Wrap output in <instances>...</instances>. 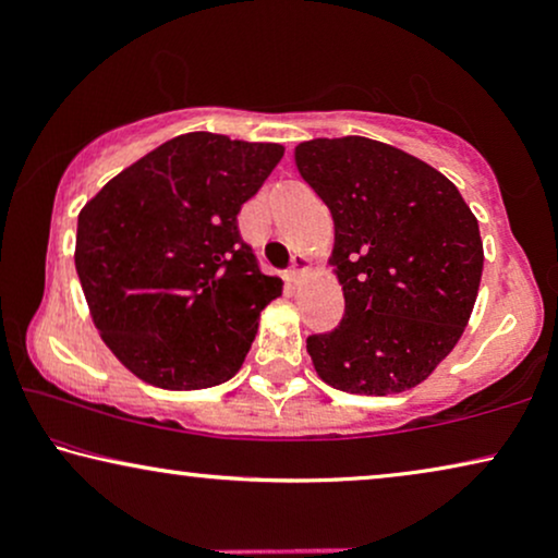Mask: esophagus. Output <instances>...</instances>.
I'll list each match as a JSON object with an SVG mask.
<instances>
[{
	"label": "esophagus",
	"instance_id": "obj_1",
	"mask_svg": "<svg viewBox=\"0 0 558 558\" xmlns=\"http://www.w3.org/2000/svg\"><path fill=\"white\" fill-rule=\"evenodd\" d=\"M307 269H310V258L304 256V254H294L292 256V266H289V271H287V279L289 281H300V277Z\"/></svg>",
	"mask_w": 558,
	"mask_h": 558
}]
</instances>
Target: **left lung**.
I'll return each mask as SVG.
<instances>
[{"instance_id": "left-lung-1", "label": "left lung", "mask_w": 558, "mask_h": 558, "mask_svg": "<svg viewBox=\"0 0 558 558\" xmlns=\"http://www.w3.org/2000/svg\"><path fill=\"white\" fill-rule=\"evenodd\" d=\"M294 162L332 213L330 262L345 294L340 325L307 338L315 371L348 393L418 386L452 353L475 307L477 218L445 174L391 144L312 140Z\"/></svg>"}]
</instances>
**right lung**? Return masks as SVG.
I'll return each mask as SVG.
<instances>
[{
	"label": "right lung",
	"mask_w": 558,
	"mask_h": 558,
	"mask_svg": "<svg viewBox=\"0 0 558 558\" xmlns=\"http://www.w3.org/2000/svg\"><path fill=\"white\" fill-rule=\"evenodd\" d=\"M281 157V144L182 134L81 210L75 271L104 342L136 378L195 391L239 373L258 315L281 294L239 213Z\"/></svg>",
	"instance_id": "right-lung-1"
}]
</instances>
